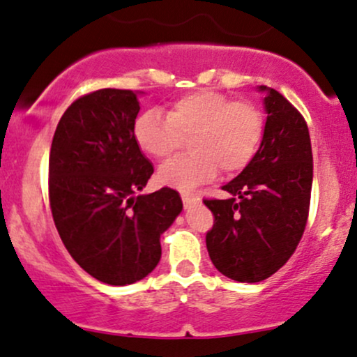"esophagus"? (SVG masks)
<instances>
[{
	"mask_svg": "<svg viewBox=\"0 0 357 357\" xmlns=\"http://www.w3.org/2000/svg\"><path fill=\"white\" fill-rule=\"evenodd\" d=\"M182 200H183V206H185V209H190V207L197 206V204L200 202L199 197H195V195H190V194H183Z\"/></svg>",
	"mask_w": 357,
	"mask_h": 357,
	"instance_id": "obj_1",
	"label": "esophagus"
}]
</instances>
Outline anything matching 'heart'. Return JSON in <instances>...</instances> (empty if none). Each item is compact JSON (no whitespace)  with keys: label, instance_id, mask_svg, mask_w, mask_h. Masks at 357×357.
Here are the masks:
<instances>
[{"label":"heart","instance_id":"obj_1","mask_svg":"<svg viewBox=\"0 0 357 357\" xmlns=\"http://www.w3.org/2000/svg\"><path fill=\"white\" fill-rule=\"evenodd\" d=\"M263 114L255 104L232 101L214 91H195L175 99L165 114L148 109L135 119L133 136L143 153L167 160L189 138L190 153L160 167V182L194 190L221 168L241 172L253 160L263 138Z\"/></svg>","mask_w":357,"mask_h":357}]
</instances>
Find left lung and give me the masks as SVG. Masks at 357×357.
Returning a JSON list of instances; mask_svg holds the SVG:
<instances>
[{
	"instance_id": "1",
	"label": "left lung",
	"mask_w": 357,
	"mask_h": 357,
	"mask_svg": "<svg viewBox=\"0 0 357 357\" xmlns=\"http://www.w3.org/2000/svg\"><path fill=\"white\" fill-rule=\"evenodd\" d=\"M266 123L258 151L222 187L229 197L204 200L214 214L206 244L214 266L243 283L266 280L294 255L305 231L314 162L302 114L266 86Z\"/></svg>"
}]
</instances>
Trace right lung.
Masks as SVG:
<instances>
[{"mask_svg":"<svg viewBox=\"0 0 357 357\" xmlns=\"http://www.w3.org/2000/svg\"><path fill=\"white\" fill-rule=\"evenodd\" d=\"M99 89L60 118L49 158L52 215L77 265L107 285L143 280L162 258L160 236L182 212L178 192L146 187L153 165L133 136L138 96Z\"/></svg>","mask_w":357,"mask_h":357,"instance_id":"obj_1","label":"right lung"}]
</instances>
